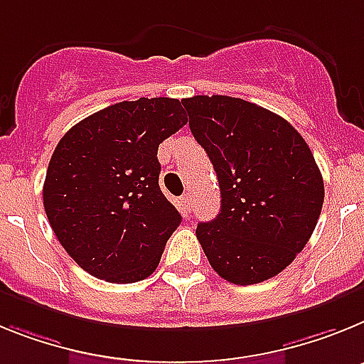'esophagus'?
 <instances>
[{"label": "esophagus", "mask_w": 364, "mask_h": 364, "mask_svg": "<svg viewBox=\"0 0 364 364\" xmlns=\"http://www.w3.org/2000/svg\"><path fill=\"white\" fill-rule=\"evenodd\" d=\"M183 205H185L186 213H192V207H194V205H192L191 194H185V196H183Z\"/></svg>", "instance_id": "obj_1"}]
</instances>
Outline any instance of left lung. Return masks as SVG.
<instances>
[{"mask_svg":"<svg viewBox=\"0 0 364 364\" xmlns=\"http://www.w3.org/2000/svg\"><path fill=\"white\" fill-rule=\"evenodd\" d=\"M181 102L220 183V214L196 229L208 264L238 286L269 280L304 249L321 216L314 154L286 119L257 104L225 95Z\"/></svg>","mask_w":364,"mask_h":364,"instance_id":"8db88e82","label":"left lung"}]
</instances>
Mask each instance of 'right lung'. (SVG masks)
Listing matches in <instances>:
<instances>
[{"instance_id":"add662e5","label":"right lung","mask_w":364,"mask_h":364,"mask_svg":"<svg viewBox=\"0 0 364 364\" xmlns=\"http://www.w3.org/2000/svg\"><path fill=\"white\" fill-rule=\"evenodd\" d=\"M188 122L178 99L124 100L73 126L56 144L43 207L82 269L106 282L150 277L181 214L159 188L157 148Z\"/></svg>"}]
</instances>
